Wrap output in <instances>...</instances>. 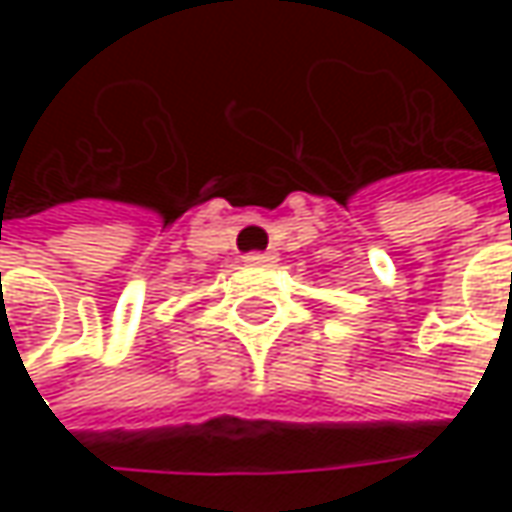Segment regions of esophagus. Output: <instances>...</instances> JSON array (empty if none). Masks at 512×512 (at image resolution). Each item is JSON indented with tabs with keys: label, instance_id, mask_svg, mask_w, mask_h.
<instances>
[{
	"label": "esophagus",
	"instance_id": "34e87169",
	"mask_svg": "<svg viewBox=\"0 0 512 512\" xmlns=\"http://www.w3.org/2000/svg\"><path fill=\"white\" fill-rule=\"evenodd\" d=\"M245 262L247 265H270V262H273V256H270V253H247Z\"/></svg>",
	"mask_w": 512,
	"mask_h": 512
}]
</instances>
